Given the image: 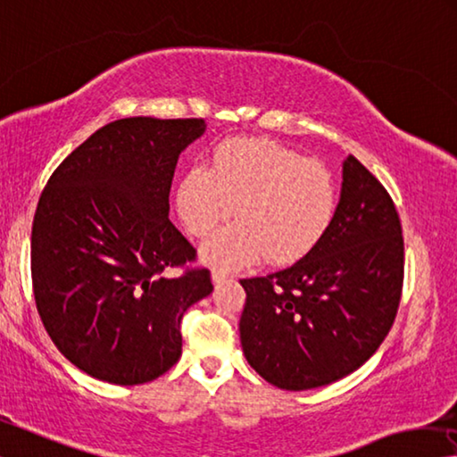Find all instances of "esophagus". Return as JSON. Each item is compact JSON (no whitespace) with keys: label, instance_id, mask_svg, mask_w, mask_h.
<instances>
[{"label":"esophagus","instance_id":"1","mask_svg":"<svg viewBox=\"0 0 457 457\" xmlns=\"http://www.w3.org/2000/svg\"><path fill=\"white\" fill-rule=\"evenodd\" d=\"M229 277V274L226 270H220V268H213L212 270V280L215 282V285H220V282H223Z\"/></svg>","mask_w":457,"mask_h":457}]
</instances>
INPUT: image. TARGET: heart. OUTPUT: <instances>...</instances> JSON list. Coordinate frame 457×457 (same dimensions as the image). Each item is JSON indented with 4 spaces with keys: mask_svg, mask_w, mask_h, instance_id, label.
<instances>
[{
    "mask_svg": "<svg viewBox=\"0 0 457 457\" xmlns=\"http://www.w3.org/2000/svg\"><path fill=\"white\" fill-rule=\"evenodd\" d=\"M337 189L321 162L272 140L234 137L217 146L212 166H193L177 187V213L185 229L205 237L207 264L237 268L264 256L287 266L323 240L336 215Z\"/></svg>",
    "mask_w": 457,
    "mask_h": 457,
    "instance_id": "1",
    "label": "heart"
}]
</instances>
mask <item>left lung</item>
Masks as SVG:
<instances>
[{"label":"left lung","instance_id":"left-lung-1","mask_svg":"<svg viewBox=\"0 0 457 457\" xmlns=\"http://www.w3.org/2000/svg\"><path fill=\"white\" fill-rule=\"evenodd\" d=\"M342 179L323 240L285 270L240 280L244 356L278 388L325 386L358 370L396 317L404 270L396 207L358 158H345Z\"/></svg>","mask_w":457,"mask_h":457}]
</instances>
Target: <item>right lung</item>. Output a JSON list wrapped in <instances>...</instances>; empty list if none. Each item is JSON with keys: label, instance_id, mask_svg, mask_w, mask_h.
<instances>
[{"label": "right lung", "instance_id": "obj_1", "mask_svg": "<svg viewBox=\"0 0 457 457\" xmlns=\"http://www.w3.org/2000/svg\"><path fill=\"white\" fill-rule=\"evenodd\" d=\"M203 120L126 118L97 129L48 179L32 226L36 307L79 370L134 386L170 370L180 320L212 295L207 268L169 220L175 166Z\"/></svg>", "mask_w": 457, "mask_h": 457}]
</instances>
